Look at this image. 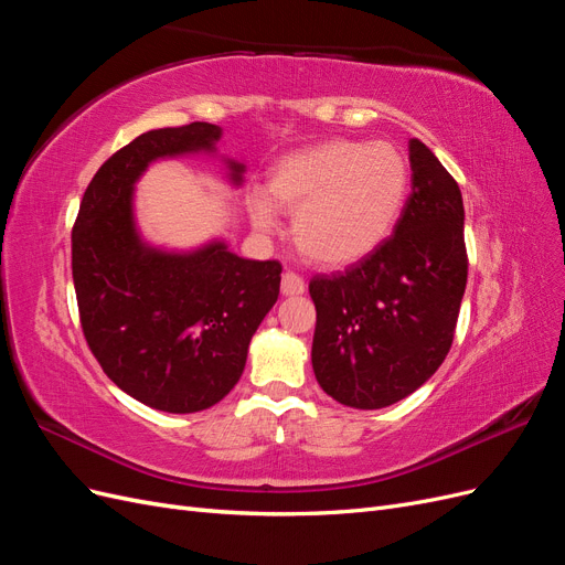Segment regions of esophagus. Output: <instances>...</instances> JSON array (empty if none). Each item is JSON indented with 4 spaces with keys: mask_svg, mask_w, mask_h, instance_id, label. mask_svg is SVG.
Here are the masks:
<instances>
[{
    "mask_svg": "<svg viewBox=\"0 0 565 565\" xmlns=\"http://www.w3.org/2000/svg\"><path fill=\"white\" fill-rule=\"evenodd\" d=\"M280 289H282L285 297H297V295L306 292V282H303L301 276H297V273L285 270L282 280H280Z\"/></svg>",
    "mask_w": 565,
    "mask_h": 565,
    "instance_id": "34e87169",
    "label": "esophagus"
}]
</instances>
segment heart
<instances>
[{
	"mask_svg": "<svg viewBox=\"0 0 565 565\" xmlns=\"http://www.w3.org/2000/svg\"><path fill=\"white\" fill-rule=\"evenodd\" d=\"M403 152L386 141H328L282 158L268 177L266 195L252 193V224L278 228V207L295 214L292 235L301 254L322 266H347L377 249L407 195Z\"/></svg>",
	"mask_w": 565,
	"mask_h": 565,
	"instance_id": "obj_1",
	"label": "heart"
}]
</instances>
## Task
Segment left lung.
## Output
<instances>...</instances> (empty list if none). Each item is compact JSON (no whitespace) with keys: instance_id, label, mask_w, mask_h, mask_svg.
<instances>
[{"instance_id":"8db88e82","label":"left lung","mask_w":565,"mask_h":565,"mask_svg":"<svg viewBox=\"0 0 565 565\" xmlns=\"http://www.w3.org/2000/svg\"><path fill=\"white\" fill-rule=\"evenodd\" d=\"M413 193L393 235L361 262L316 276L311 361L341 405L380 409L417 391L446 361L467 287L465 202L419 139L409 141Z\"/></svg>"}]
</instances>
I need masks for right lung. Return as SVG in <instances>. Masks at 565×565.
<instances>
[{
    "instance_id": "obj_1",
    "label": "right lung",
    "mask_w": 565,
    "mask_h": 565,
    "mask_svg": "<svg viewBox=\"0 0 565 565\" xmlns=\"http://www.w3.org/2000/svg\"><path fill=\"white\" fill-rule=\"evenodd\" d=\"M221 127L193 122L136 136L100 164L73 226L82 332L108 377L139 403L188 415L241 380L252 334L280 295L278 262L243 259L214 241L193 252L148 245L134 183L150 162L214 152ZM231 181L245 164L228 160Z\"/></svg>"
}]
</instances>
